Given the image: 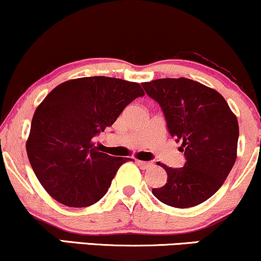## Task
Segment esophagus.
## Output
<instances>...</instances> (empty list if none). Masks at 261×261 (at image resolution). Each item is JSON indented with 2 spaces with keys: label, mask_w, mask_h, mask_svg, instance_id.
<instances>
[{
  "label": "esophagus",
  "mask_w": 261,
  "mask_h": 261,
  "mask_svg": "<svg viewBox=\"0 0 261 261\" xmlns=\"http://www.w3.org/2000/svg\"><path fill=\"white\" fill-rule=\"evenodd\" d=\"M138 166H139L140 168H143V170H146V168L151 167L152 166V162H148V161H137Z\"/></svg>",
  "instance_id": "1"
}]
</instances>
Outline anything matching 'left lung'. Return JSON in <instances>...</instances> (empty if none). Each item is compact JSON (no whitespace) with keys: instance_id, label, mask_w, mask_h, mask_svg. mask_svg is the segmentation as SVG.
<instances>
[{"instance_id":"obj_1","label":"left lung","mask_w":261,"mask_h":261,"mask_svg":"<svg viewBox=\"0 0 261 261\" xmlns=\"http://www.w3.org/2000/svg\"><path fill=\"white\" fill-rule=\"evenodd\" d=\"M142 85L161 106L168 132L182 143L179 151L186 156L180 168L159 162L167 182L152 194L179 209L204 203L223 185L237 159V117L221 94L192 79L164 78Z\"/></svg>"}]
</instances>
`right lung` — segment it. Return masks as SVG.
<instances>
[{"mask_svg": "<svg viewBox=\"0 0 261 261\" xmlns=\"http://www.w3.org/2000/svg\"><path fill=\"white\" fill-rule=\"evenodd\" d=\"M144 96L138 83L85 76L56 87L35 110L27 154L36 178L58 203L85 207L109 191L127 159L100 152L94 137Z\"/></svg>", "mask_w": 261, "mask_h": 261, "instance_id": "add662e5", "label": "right lung"}]
</instances>
